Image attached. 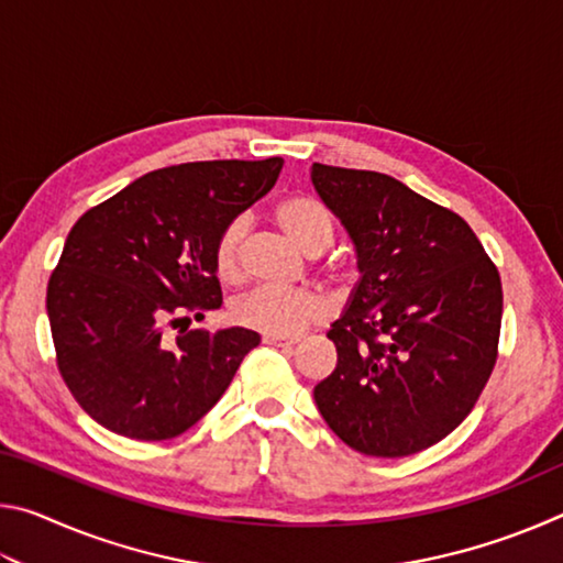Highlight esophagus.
Listing matches in <instances>:
<instances>
[{
  "mask_svg": "<svg viewBox=\"0 0 563 563\" xmlns=\"http://www.w3.org/2000/svg\"><path fill=\"white\" fill-rule=\"evenodd\" d=\"M265 345H275V347H283V350H290L298 345V340H283V338H263Z\"/></svg>",
  "mask_w": 563,
  "mask_h": 563,
  "instance_id": "1",
  "label": "esophagus"
}]
</instances>
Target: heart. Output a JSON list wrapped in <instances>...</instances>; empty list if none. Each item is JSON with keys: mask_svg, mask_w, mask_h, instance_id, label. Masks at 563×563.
<instances>
[{"mask_svg": "<svg viewBox=\"0 0 563 563\" xmlns=\"http://www.w3.org/2000/svg\"><path fill=\"white\" fill-rule=\"evenodd\" d=\"M275 223L292 245L302 253L316 255L328 247L332 238V218L328 208L312 196H290L275 208ZM245 221L235 218L228 223L216 241L213 261L223 280H235L241 273V243ZM330 305L316 290H273L255 288L231 305L235 325L261 332L265 338H295L302 330L328 318Z\"/></svg>", "mask_w": 563, "mask_h": 563, "instance_id": "b5f03b06", "label": "heart"}]
</instances>
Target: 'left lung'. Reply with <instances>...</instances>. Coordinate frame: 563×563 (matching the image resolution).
<instances>
[{
    "label": "left lung",
    "instance_id": "left-lung-1",
    "mask_svg": "<svg viewBox=\"0 0 563 563\" xmlns=\"http://www.w3.org/2000/svg\"><path fill=\"white\" fill-rule=\"evenodd\" d=\"M345 225L360 280L328 338L338 365L316 385L322 419L367 456H409L472 412L497 362L501 280L446 208L377 170L312 164Z\"/></svg>",
    "mask_w": 563,
    "mask_h": 563
}]
</instances>
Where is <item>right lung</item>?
Returning a JSON list of instances; mask_svg holds the SVG:
<instances>
[{
    "label": "right lung",
    "mask_w": 563,
    "mask_h": 563,
    "mask_svg": "<svg viewBox=\"0 0 563 563\" xmlns=\"http://www.w3.org/2000/svg\"><path fill=\"white\" fill-rule=\"evenodd\" d=\"M283 158L151 170L84 213L46 288L56 365L84 412L129 440L194 427L261 342L245 328L180 330L223 305L216 241L275 186ZM190 322V320H188Z\"/></svg>",
    "instance_id": "right-lung-1"
}]
</instances>
